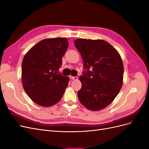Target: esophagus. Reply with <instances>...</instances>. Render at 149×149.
<instances>
[{"mask_svg": "<svg viewBox=\"0 0 149 149\" xmlns=\"http://www.w3.org/2000/svg\"><path fill=\"white\" fill-rule=\"evenodd\" d=\"M71 78L72 80H78V79L77 76H71Z\"/></svg>", "mask_w": 149, "mask_h": 149, "instance_id": "34e87169", "label": "esophagus"}]
</instances>
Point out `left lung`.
<instances>
[{
  "label": "left lung",
  "instance_id": "8db88e82",
  "mask_svg": "<svg viewBox=\"0 0 149 149\" xmlns=\"http://www.w3.org/2000/svg\"><path fill=\"white\" fill-rule=\"evenodd\" d=\"M74 45L86 70L79 77L80 102L87 109L100 111L114 101L123 84L124 65L118 52L102 40L78 38Z\"/></svg>",
  "mask_w": 149,
  "mask_h": 149
}]
</instances>
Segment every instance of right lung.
Instances as JSON below:
<instances>
[{
    "label": "right lung",
    "mask_w": 149,
    "mask_h": 149,
    "mask_svg": "<svg viewBox=\"0 0 149 149\" xmlns=\"http://www.w3.org/2000/svg\"><path fill=\"white\" fill-rule=\"evenodd\" d=\"M68 47L66 38L42 40L26 53L22 63V80L25 93L35 103L49 107L59 102L69 77L56 74Z\"/></svg>",
    "instance_id": "obj_1"
}]
</instances>
